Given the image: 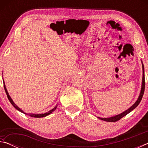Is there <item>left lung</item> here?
<instances>
[{
    "instance_id": "8db88e82",
    "label": "left lung",
    "mask_w": 148,
    "mask_h": 148,
    "mask_svg": "<svg viewBox=\"0 0 148 148\" xmlns=\"http://www.w3.org/2000/svg\"><path fill=\"white\" fill-rule=\"evenodd\" d=\"M142 70H143V77H142V88H141V91H140V93L138 98L137 101L135 102V103L132 105L131 107H130L128 110H127L126 111H125L123 112V113L120 114L119 115H117V116H115L113 117H108V118H102V117H99L100 119L103 120V121H108V122H115L119 120L121 118H122L123 117H124L126 116L127 114H128L130 113L131 111H132L135 108H136L138 106V105L140 104V101L142 99V97H143L144 92V89H145V76H144V64L142 63Z\"/></svg>"
}]
</instances>
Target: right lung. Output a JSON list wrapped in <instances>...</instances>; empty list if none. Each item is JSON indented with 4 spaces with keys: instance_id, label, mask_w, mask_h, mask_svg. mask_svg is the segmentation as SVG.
<instances>
[{
    "instance_id": "add662e5",
    "label": "right lung",
    "mask_w": 148,
    "mask_h": 148,
    "mask_svg": "<svg viewBox=\"0 0 148 148\" xmlns=\"http://www.w3.org/2000/svg\"><path fill=\"white\" fill-rule=\"evenodd\" d=\"M4 87L5 91H6V93L7 97H8V99L9 101H10V103H11L12 105H13L15 108H16V110H19V111H20V112H23V113H24V112H23V110H21V109L19 108L18 106H16V104L14 103L13 101H12V99H11L10 96L9 94H8V91H7V89H6V86H5L4 84ZM57 106H56V107L53 108V109L50 110V111L47 112H46V113H45V114H26V113H24V114H25L29 115V116H30L31 117H46V116H48V115H49L50 114L52 113V112H53L54 111V110L57 108Z\"/></svg>"
}]
</instances>
